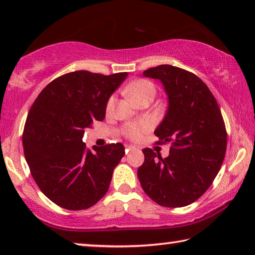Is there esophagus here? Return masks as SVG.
Here are the masks:
<instances>
[{
	"label": "esophagus",
	"instance_id": "34e87169",
	"mask_svg": "<svg viewBox=\"0 0 255 255\" xmlns=\"http://www.w3.org/2000/svg\"><path fill=\"white\" fill-rule=\"evenodd\" d=\"M125 148H126V152H129V150L136 149L135 146H132V145H125Z\"/></svg>",
	"mask_w": 255,
	"mask_h": 255
}]
</instances>
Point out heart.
Instances as JSON below:
<instances>
[{
    "instance_id": "1",
    "label": "heart",
    "mask_w": 255,
    "mask_h": 255,
    "mask_svg": "<svg viewBox=\"0 0 255 255\" xmlns=\"http://www.w3.org/2000/svg\"><path fill=\"white\" fill-rule=\"evenodd\" d=\"M127 93L130 96L133 101H137L138 99L146 97V96H153L155 93V88L152 82L147 80H137L132 82L131 84H129L126 89ZM115 106V97H111L107 102V111L110 112L114 109ZM152 125L147 120H140V122L130 123L127 124L124 127V133L128 137L129 139L136 140L144 135L145 132H147Z\"/></svg>"
}]
</instances>
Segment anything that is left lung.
Wrapping results in <instances>:
<instances>
[{"label":"left lung","instance_id":"obj_1","mask_svg":"<svg viewBox=\"0 0 255 255\" xmlns=\"http://www.w3.org/2000/svg\"><path fill=\"white\" fill-rule=\"evenodd\" d=\"M143 75L159 80L165 90L169 106L154 133L158 144L170 141L172 147L165 158L144 148L138 179L156 204L188 206L210 187L225 157L227 133L221 109L208 86L193 73L159 65Z\"/></svg>","mask_w":255,"mask_h":255}]
</instances>
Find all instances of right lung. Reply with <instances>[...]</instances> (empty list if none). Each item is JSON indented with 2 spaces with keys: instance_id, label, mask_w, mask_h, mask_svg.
Masks as SVG:
<instances>
[{
  "instance_id": "add662e5",
  "label": "right lung",
  "mask_w": 255,
  "mask_h": 255,
  "mask_svg": "<svg viewBox=\"0 0 255 255\" xmlns=\"http://www.w3.org/2000/svg\"><path fill=\"white\" fill-rule=\"evenodd\" d=\"M127 75L68 73L51 81L30 108L22 136L25 161L42 193L62 208L88 209L109 189L124 145L96 146L92 152L83 135L105 119L108 100Z\"/></svg>"
}]
</instances>
